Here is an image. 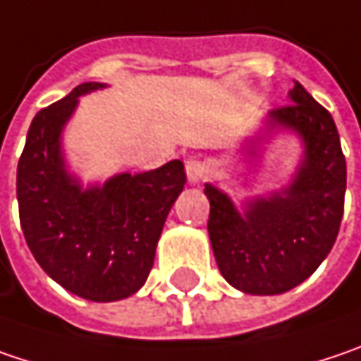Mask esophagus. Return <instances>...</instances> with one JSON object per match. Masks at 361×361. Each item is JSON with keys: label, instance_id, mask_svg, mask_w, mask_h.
I'll return each mask as SVG.
<instances>
[{"label": "esophagus", "instance_id": "1", "mask_svg": "<svg viewBox=\"0 0 361 361\" xmlns=\"http://www.w3.org/2000/svg\"><path fill=\"white\" fill-rule=\"evenodd\" d=\"M204 163L196 157H190L185 161V176H188V181L190 183H198V181L204 178Z\"/></svg>", "mask_w": 361, "mask_h": 361}]
</instances>
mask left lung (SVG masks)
Instances as JSON below:
<instances>
[{
  "mask_svg": "<svg viewBox=\"0 0 361 361\" xmlns=\"http://www.w3.org/2000/svg\"><path fill=\"white\" fill-rule=\"evenodd\" d=\"M288 99L290 106L267 112L259 130L237 149L253 167L274 138L294 135L302 153L286 185L245 198L241 206L221 188L204 185L216 265L231 286L255 296L284 294L312 276L335 243L343 216L348 169L337 126L298 81Z\"/></svg>",
  "mask_w": 361,
  "mask_h": 361,
  "instance_id": "1",
  "label": "left lung"
}]
</instances>
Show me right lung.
<instances>
[{
	"instance_id": "1",
	"label": "right lung",
	"mask_w": 361,
	"mask_h": 361,
	"mask_svg": "<svg viewBox=\"0 0 361 361\" xmlns=\"http://www.w3.org/2000/svg\"><path fill=\"white\" fill-rule=\"evenodd\" d=\"M104 87L81 83L34 116L16 178L20 224L34 259L56 284L92 302L122 300L142 288L185 183L180 159L81 183L69 169L63 133L79 97Z\"/></svg>"
}]
</instances>
